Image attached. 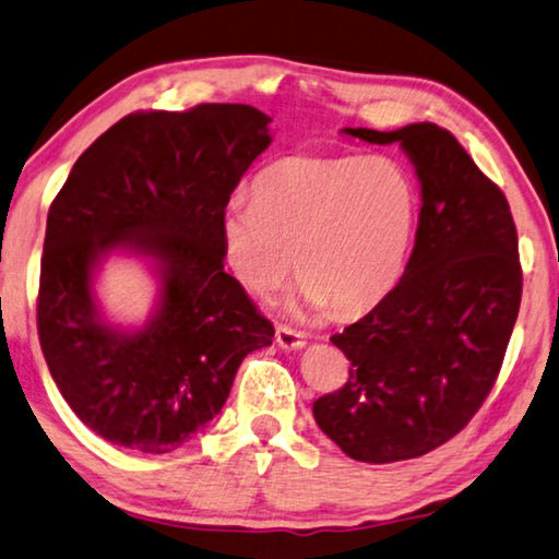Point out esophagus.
Listing matches in <instances>:
<instances>
[{
  "label": "esophagus",
  "instance_id": "obj_1",
  "mask_svg": "<svg viewBox=\"0 0 559 559\" xmlns=\"http://www.w3.org/2000/svg\"><path fill=\"white\" fill-rule=\"evenodd\" d=\"M274 341H277V346L285 348V350H299V348H305L307 336L297 329H289L285 324H280L277 331H274Z\"/></svg>",
  "mask_w": 559,
  "mask_h": 559
}]
</instances>
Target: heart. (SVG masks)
<instances>
[{"label":"heart","instance_id":"obj_1","mask_svg":"<svg viewBox=\"0 0 559 559\" xmlns=\"http://www.w3.org/2000/svg\"><path fill=\"white\" fill-rule=\"evenodd\" d=\"M417 221V191L388 156L292 154L254 179V199L225 205V258L252 295L299 264L307 307L360 314L397 285Z\"/></svg>","mask_w":559,"mask_h":559}]
</instances>
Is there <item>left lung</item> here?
<instances>
[{
	"label": "left lung",
	"mask_w": 559,
	"mask_h": 559,
	"mask_svg": "<svg viewBox=\"0 0 559 559\" xmlns=\"http://www.w3.org/2000/svg\"><path fill=\"white\" fill-rule=\"evenodd\" d=\"M344 132L397 142L423 186L403 280L331 336L350 360L348 380L314 403L341 452L390 464L442 447L484 405L521 309L523 270L511 205L452 132L435 122Z\"/></svg>",
	"instance_id": "8db88e82"
}]
</instances>
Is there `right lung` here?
<instances>
[{
    "mask_svg": "<svg viewBox=\"0 0 559 559\" xmlns=\"http://www.w3.org/2000/svg\"><path fill=\"white\" fill-rule=\"evenodd\" d=\"M270 117L205 103L115 122L78 156L48 209L36 324L58 390L117 447L166 454L201 432L242 358L274 326L223 270L221 223L242 174L267 150ZM112 249L142 253L163 280L136 332L107 325L92 297Z\"/></svg>",
    "mask_w": 559,
    "mask_h": 559,
    "instance_id": "obj_1",
    "label": "right lung"
}]
</instances>
